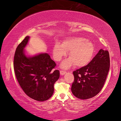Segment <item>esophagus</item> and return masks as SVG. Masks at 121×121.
<instances>
[{"label":"esophagus","instance_id":"esophagus-1","mask_svg":"<svg viewBox=\"0 0 121 121\" xmlns=\"http://www.w3.org/2000/svg\"><path fill=\"white\" fill-rule=\"evenodd\" d=\"M60 74L61 75H64L65 73H66V71H63V70H60Z\"/></svg>","mask_w":121,"mask_h":121}]
</instances>
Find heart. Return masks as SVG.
Wrapping results in <instances>:
<instances>
[{
  "label": "heart",
  "mask_w": 121,
  "mask_h": 121,
  "mask_svg": "<svg viewBox=\"0 0 121 121\" xmlns=\"http://www.w3.org/2000/svg\"><path fill=\"white\" fill-rule=\"evenodd\" d=\"M69 52L70 58L61 63V67L68 69L75 63L77 67H84L87 65L93 58L95 48L91 42L85 38L73 37L65 39L62 45L56 43L53 48L54 60L60 61Z\"/></svg>",
  "instance_id": "obj_1"
}]
</instances>
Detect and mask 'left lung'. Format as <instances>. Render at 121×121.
<instances>
[{"label":"left lung","instance_id":"1","mask_svg":"<svg viewBox=\"0 0 121 121\" xmlns=\"http://www.w3.org/2000/svg\"><path fill=\"white\" fill-rule=\"evenodd\" d=\"M109 67V52L101 49L89 64L73 71L74 81L71 89L73 95L83 100L95 96L103 87Z\"/></svg>","mask_w":121,"mask_h":121}]
</instances>
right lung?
<instances>
[{
	"label": "right lung",
	"instance_id": "right-lung-1",
	"mask_svg": "<svg viewBox=\"0 0 121 121\" xmlns=\"http://www.w3.org/2000/svg\"><path fill=\"white\" fill-rule=\"evenodd\" d=\"M30 37L26 36L16 49L14 69L20 86L26 95L37 101L48 100L54 92V84L60 77L56 63L46 53L29 56L24 49Z\"/></svg>",
	"mask_w": 121,
	"mask_h": 121
}]
</instances>
